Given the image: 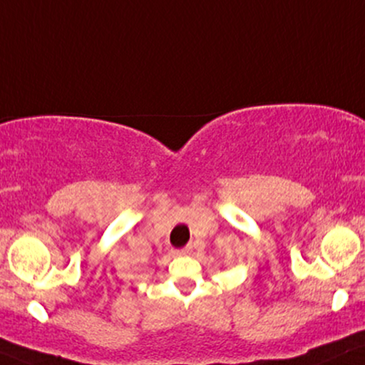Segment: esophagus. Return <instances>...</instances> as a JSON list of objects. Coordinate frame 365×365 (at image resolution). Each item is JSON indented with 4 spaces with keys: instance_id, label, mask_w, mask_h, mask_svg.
I'll return each instance as SVG.
<instances>
[{
    "instance_id": "obj_1",
    "label": "esophagus",
    "mask_w": 365,
    "mask_h": 365,
    "mask_svg": "<svg viewBox=\"0 0 365 365\" xmlns=\"http://www.w3.org/2000/svg\"><path fill=\"white\" fill-rule=\"evenodd\" d=\"M191 252H192V245H187V247H184V249L178 250V254H181V255H187V254H191Z\"/></svg>"
}]
</instances>
